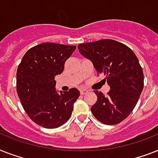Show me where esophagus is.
<instances>
[{
    "instance_id": "1",
    "label": "esophagus",
    "mask_w": 158,
    "mask_h": 158,
    "mask_svg": "<svg viewBox=\"0 0 158 158\" xmlns=\"http://www.w3.org/2000/svg\"><path fill=\"white\" fill-rule=\"evenodd\" d=\"M89 93V90H87V89H81L80 90V94L81 95H84V94H86Z\"/></svg>"
}]
</instances>
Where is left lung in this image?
Listing matches in <instances>:
<instances>
[{
    "label": "left lung",
    "mask_w": 158,
    "mask_h": 158,
    "mask_svg": "<svg viewBox=\"0 0 158 158\" xmlns=\"http://www.w3.org/2000/svg\"><path fill=\"white\" fill-rule=\"evenodd\" d=\"M82 56L93 62L98 74H103L110 86L106 95L98 90L91 111L106 125H116L126 119L137 104L143 89V72L136 55L125 44L102 39L78 46Z\"/></svg>",
    "instance_id": "1"
}]
</instances>
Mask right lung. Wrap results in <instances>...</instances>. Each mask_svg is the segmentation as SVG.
Segmentation results:
<instances>
[{"label":"right lung","instance_id":"right-lung-1","mask_svg":"<svg viewBox=\"0 0 158 158\" xmlns=\"http://www.w3.org/2000/svg\"><path fill=\"white\" fill-rule=\"evenodd\" d=\"M76 46L41 43L30 48L17 69V94L31 120L47 129L64 125L71 116L79 91H56L55 76L64 70V63Z\"/></svg>","mask_w":158,"mask_h":158}]
</instances>
